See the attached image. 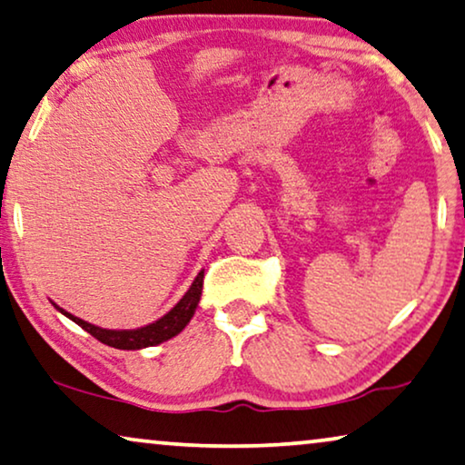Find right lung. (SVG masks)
<instances>
[{"instance_id":"right-lung-1","label":"right lung","mask_w":465,"mask_h":465,"mask_svg":"<svg viewBox=\"0 0 465 465\" xmlns=\"http://www.w3.org/2000/svg\"><path fill=\"white\" fill-rule=\"evenodd\" d=\"M203 282H204V272H200L188 292L183 294V299L179 301L169 313L161 317L158 322L143 325V328H137V330H104V328H98V325H92L79 320V317L66 313L64 309L60 307L55 309H58L62 315H66L68 320H73L74 323L81 325V328L89 331L94 338H98L100 342L114 346V349H123V351H137V349H145V346H154L169 341V338L177 336L179 331L190 323V320L193 317V311L198 307L200 294H203Z\"/></svg>"}]
</instances>
